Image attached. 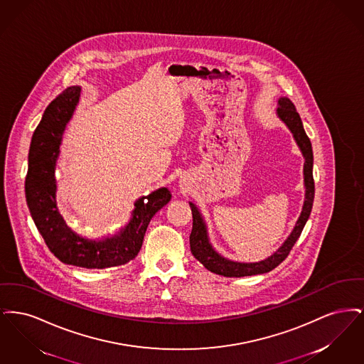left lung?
<instances>
[{
    "label": "left lung",
    "mask_w": 364,
    "mask_h": 364,
    "mask_svg": "<svg viewBox=\"0 0 364 364\" xmlns=\"http://www.w3.org/2000/svg\"><path fill=\"white\" fill-rule=\"evenodd\" d=\"M277 114L278 117L288 125L291 132L294 134V140L297 146L300 147L303 156H304V186H306V200L304 206L301 210V214L296 223L294 232L287 239V242L282 244V247L274 252L270 258L257 262V263H239L232 260L223 258L220 254H217L213 247L210 245L208 239L206 225L200 217V213L195 208L193 203H190L191 211H192V232L190 235L191 252L192 255L199 260L208 270L211 273L224 276V277H247V276H255V274H263L267 272H272L276 269L278 264L285 260L289 255L294 242L301 235V230L306 225L310 214H311L312 202H314V193H315V186H314V177H312V156L311 141L307 136L303 122L296 112V107L289 98H279L278 100Z\"/></svg>",
    "instance_id": "8db88e82"
}]
</instances>
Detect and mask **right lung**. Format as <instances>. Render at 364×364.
<instances>
[{"mask_svg": "<svg viewBox=\"0 0 364 364\" xmlns=\"http://www.w3.org/2000/svg\"><path fill=\"white\" fill-rule=\"evenodd\" d=\"M80 87H68L46 107L35 129L26 177V199L31 217L49 250L63 263L106 269L125 264L141 248L146 229L158 210L172 199L171 191L159 188L135 203L131 221L122 232L102 242L80 237L68 228L55 205L54 166L64 128L79 101Z\"/></svg>", "mask_w": 364, "mask_h": 364, "instance_id": "right-lung-1", "label": "right lung"}]
</instances>
